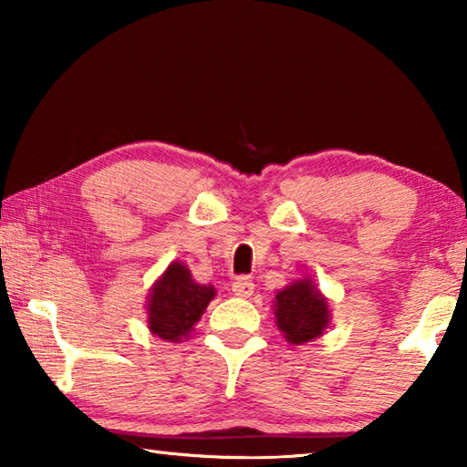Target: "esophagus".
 Masks as SVG:
<instances>
[{
	"instance_id": "1",
	"label": "esophagus",
	"mask_w": 467,
	"mask_h": 467,
	"mask_svg": "<svg viewBox=\"0 0 467 467\" xmlns=\"http://www.w3.org/2000/svg\"><path fill=\"white\" fill-rule=\"evenodd\" d=\"M233 292L241 298H249L253 292H255V284H253L251 278H244V275H241V278H236L233 282Z\"/></svg>"
}]
</instances>
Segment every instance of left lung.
<instances>
[{
  "mask_svg": "<svg viewBox=\"0 0 467 467\" xmlns=\"http://www.w3.org/2000/svg\"><path fill=\"white\" fill-rule=\"evenodd\" d=\"M275 319L290 344L311 342L329 323L327 300L311 280H298L275 295Z\"/></svg>",
  "mask_w": 467,
  "mask_h": 467,
  "instance_id": "8db88e82",
  "label": "left lung"
}]
</instances>
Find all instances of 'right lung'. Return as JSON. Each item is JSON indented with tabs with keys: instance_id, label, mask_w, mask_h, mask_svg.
<instances>
[{
	"instance_id": "right-lung-1",
	"label": "right lung",
	"mask_w": 467,
	"mask_h": 467,
	"mask_svg": "<svg viewBox=\"0 0 467 467\" xmlns=\"http://www.w3.org/2000/svg\"><path fill=\"white\" fill-rule=\"evenodd\" d=\"M214 295L212 286L193 282L185 265L171 264L148 298L150 331L167 342H179L200 321Z\"/></svg>"
}]
</instances>
